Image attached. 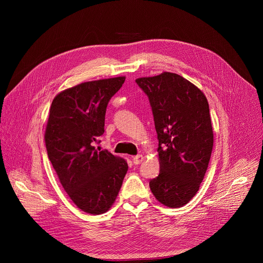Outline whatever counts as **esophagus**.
Instances as JSON below:
<instances>
[{"label": "esophagus", "mask_w": 263, "mask_h": 263, "mask_svg": "<svg viewBox=\"0 0 263 263\" xmlns=\"http://www.w3.org/2000/svg\"><path fill=\"white\" fill-rule=\"evenodd\" d=\"M143 161H144V157H143L142 155H139V156H135V157H133V163H134L135 165H137V164H141Z\"/></svg>", "instance_id": "1"}]
</instances>
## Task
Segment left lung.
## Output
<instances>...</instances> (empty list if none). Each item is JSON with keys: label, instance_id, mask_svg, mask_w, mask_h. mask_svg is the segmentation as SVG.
<instances>
[{"label": "left lung", "instance_id": "1", "mask_svg": "<svg viewBox=\"0 0 263 263\" xmlns=\"http://www.w3.org/2000/svg\"><path fill=\"white\" fill-rule=\"evenodd\" d=\"M135 82L148 96L159 140L160 174L150 180V190L162 204L180 208L196 195L211 158L208 100L177 73L165 71Z\"/></svg>", "mask_w": 263, "mask_h": 263}]
</instances>
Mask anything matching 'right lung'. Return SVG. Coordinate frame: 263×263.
Returning a JSON list of instances; mask_svg holds the SVG:
<instances>
[{
	"instance_id": "1",
	"label": "right lung",
	"mask_w": 263,
	"mask_h": 263,
	"mask_svg": "<svg viewBox=\"0 0 263 263\" xmlns=\"http://www.w3.org/2000/svg\"><path fill=\"white\" fill-rule=\"evenodd\" d=\"M126 77L84 82L67 88L52 101L45 131L48 157L60 182L79 209L105 213L115 202L128 163L95 143L104 133L109 99Z\"/></svg>"
}]
</instances>
